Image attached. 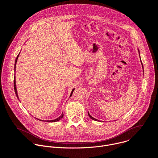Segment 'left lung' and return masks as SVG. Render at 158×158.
<instances>
[{
    "label": "left lung",
    "instance_id": "left-lung-1",
    "mask_svg": "<svg viewBox=\"0 0 158 158\" xmlns=\"http://www.w3.org/2000/svg\"><path fill=\"white\" fill-rule=\"evenodd\" d=\"M138 51H139V49H138ZM139 56H140V55H139ZM140 59H141V58H140ZM141 64H142V66H143V63H142V62H141ZM88 115H89V118H91V119H93V120H94V121H98V119H95V118H93V117H92V116H91V115H90V114H89V112H88Z\"/></svg>",
    "mask_w": 158,
    "mask_h": 158
}]
</instances>
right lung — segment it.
Returning <instances> with one entry per match:
<instances>
[{"label": "right lung", "mask_w": 158, "mask_h": 158, "mask_svg": "<svg viewBox=\"0 0 158 158\" xmlns=\"http://www.w3.org/2000/svg\"><path fill=\"white\" fill-rule=\"evenodd\" d=\"M19 54H20V53L18 54V56H17V57H16V59H15V65H14V70H15V66H16V63H17V59H18V57H19ZM14 91H15V94H16V96H17V98L19 99V97H18V94H17V89H16V85H15V77H14ZM74 91V89H73V91H72V92H71V95H70V97L72 96V94H73V91ZM63 116H64V114H63V113H62V114L58 118H57V119H54V120H51V121H48V122H57V121H59V120H60L62 118H63ZM38 120H39V119H38ZM40 121H41V120H40Z\"/></svg>", "instance_id": "1"}]
</instances>
